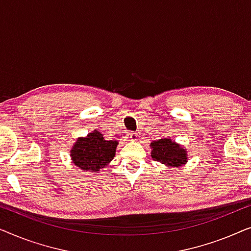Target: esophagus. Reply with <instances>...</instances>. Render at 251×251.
<instances>
[{
	"label": "esophagus",
	"instance_id": "34e87169",
	"mask_svg": "<svg viewBox=\"0 0 251 251\" xmlns=\"http://www.w3.org/2000/svg\"><path fill=\"white\" fill-rule=\"evenodd\" d=\"M140 137V135L138 132H132V131H130V132H128V138L130 139V140H137Z\"/></svg>",
	"mask_w": 251,
	"mask_h": 251
}]
</instances>
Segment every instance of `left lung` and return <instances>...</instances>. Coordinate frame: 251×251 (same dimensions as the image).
<instances>
[{
  "instance_id": "8db88e82",
  "label": "left lung",
  "mask_w": 251,
  "mask_h": 251,
  "mask_svg": "<svg viewBox=\"0 0 251 251\" xmlns=\"http://www.w3.org/2000/svg\"><path fill=\"white\" fill-rule=\"evenodd\" d=\"M152 159L167 166L178 167L186 162V151L170 138L159 139L151 144Z\"/></svg>"
}]
</instances>
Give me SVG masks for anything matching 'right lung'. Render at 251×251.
Masks as SVG:
<instances>
[{"label": "right lung", "mask_w": 251, "mask_h": 251, "mask_svg": "<svg viewBox=\"0 0 251 251\" xmlns=\"http://www.w3.org/2000/svg\"><path fill=\"white\" fill-rule=\"evenodd\" d=\"M116 145V140H105L101 133L95 130L85 138L76 140L71 156L75 166L81 169L99 171L114 157Z\"/></svg>", "instance_id": "1"}]
</instances>
